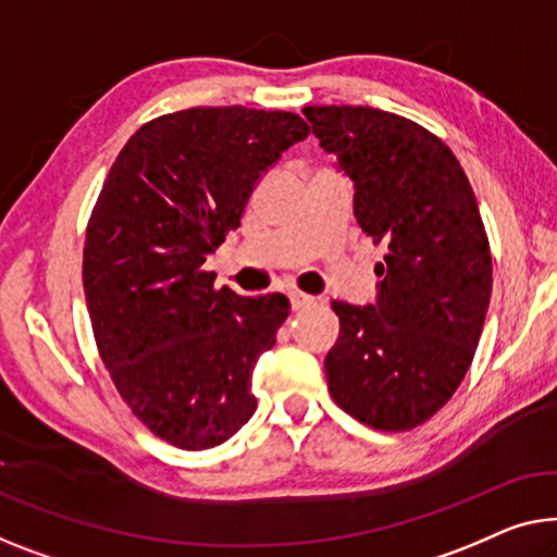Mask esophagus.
<instances>
[{
	"label": "esophagus",
	"instance_id": "esophagus-1",
	"mask_svg": "<svg viewBox=\"0 0 557 557\" xmlns=\"http://www.w3.org/2000/svg\"><path fill=\"white\" fill-rule=\"evenodd\" d=\"M289 302H293V310L295 312H302V310H307V307H312L318 300H314V297H310V295L293 293V295H289Z\"/></svg>",
	"mask_w": 557,
	"mask_h": 557
}]
</instances>
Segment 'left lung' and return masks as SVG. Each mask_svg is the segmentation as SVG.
<instances>
[{"instance_id": "obj_1", "label": "left lung", "mask_w": 557, "mask_h": 557, "mask_svg": "<svg viewBox=\"0 0 557 557\" xmlns=\"http://www.w3.org/2000/svg\"><path fill=\"white\" fill-rule=\"evenodd\" d=\"M352 180L355 218L385 243L372 305L332 302V400L375 430H412L450 400L491 305L493 260L475 195L443 139L372 107H305Z\"/></svg>"}]
</instances>
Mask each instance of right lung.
I'll use <instances>...</instances> for the list:
<instances>
[{"label": "right lung", "instance_id": "right-lung-1", "mask_svg": "<svg viewBox=\"0 0 557 557\" xmlns=\"http://www.w3.org/2000/svg\"><path fill=\"white\" fill-rule=\"evenodd\" d=\"M310 135L293 112L193 107L139 127L87 225V310L112 383L157 437L225 443L252 418V370L289 314L285 295L214 289L207 255L239 227L285 149Z\"/></svg>", "mask_w": 557, "mask_h": 557}]
</instances>
